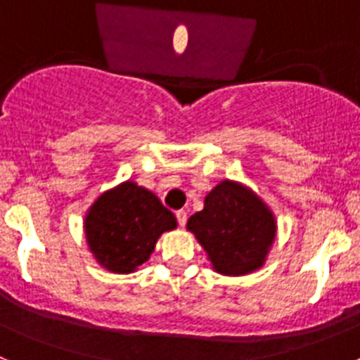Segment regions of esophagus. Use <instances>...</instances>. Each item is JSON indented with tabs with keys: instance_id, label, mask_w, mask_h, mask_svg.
<instances>
[{
	"instance_id": "obj_1",
	"label": "esophagus",
	"mask_w": 360,
	"mask_h": 360,
	"mask_svg": "<svg viewBox=\"0 0 360 360\" xmlns=\"http://www.w3.org/2000/svg\"><path fill=\"white\" fill-rule=\"evenodd\" d=\"M174 214H176L178 225H180V227H184V225L187 224V212L184 211V209H180V211H176Z\"/></svg>"
}]
</instances>
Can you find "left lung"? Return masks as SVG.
Returning a JSON list of instances; mask_svg holds the SVG:
<instances>
[{"label":"left lung","instance_id":"8db88e82","mask_svg":"<svg viewBox=\"0 0 360 360\" xmlns=\"http://www.w3.org/2000/svg\"><path fill=\"white\" fill-rule=\"evenodd\" d=\"M187 231L224 276H245L263 266L276 238V218L249 187L219 182L205 196L203 209L187 219Z\"/></svg>","mask_w":360,"mask_h":360}]
</instances>
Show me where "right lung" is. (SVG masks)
Wrapping results in <instances>:
<instances>
[{
    "label": "right lung",
    "instance_id": "1",
    "mask_svg": "<svg viewBox=\"0 0 360 360\" xmlns=\"http://www.w3.org/2000/svg\"><path fill=\"white\" fill-rule=\"evenodd\" d=\"M173 229V212L151 191L129 180L98 196L84 218L91 254L115 274L135 272L148 262L162 232Z\"/></svg>",
    "mask_w": 360,
    "mask_h": 360
}]
</instances>
